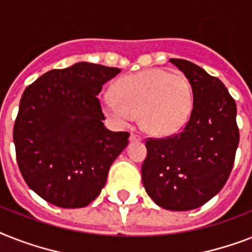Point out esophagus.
<instances>
[{
	"label": "esophagus",
	"instance_id": "esophagus-1",
	"mask_svg": "<svg viewBox=\"0 0 252 252\" xmlns=\"http://www.w3.org/2000/svg\"><path fill=\"white\" fill-rule=\"evenodd\" d=\"M129 140L132 141H142V137L138 136V134H136V133H130V136H129Z\"/></svg>",
	"mask_w": 252,
	"mask_h": 252
}]
</instances>
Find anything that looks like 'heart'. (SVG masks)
<instances>
[{
    "label": "heart",
    "mask_w": 252,
    "mask_h": 252,
    "mask_svg": "<svg viewBox=\"0 0 252 252\" xmlns=\"http://www.w3.org/2000/svg\"><path fill=\"white\" fill-rule=\"evenodd\" d=\"M99 102L102 111L116 126H128L140 114L146 132L165 137L185 126L193 111L194 95L184 73L151 68L119 79L114 93H105Z\"/></svg>",
    "instance_id": "1"
}]
</instances>
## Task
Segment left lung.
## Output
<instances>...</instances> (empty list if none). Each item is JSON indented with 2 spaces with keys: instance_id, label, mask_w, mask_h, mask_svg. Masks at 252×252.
<instances>
[{
  "instance_id": "8db88e82",
  "label": "left lung",
  "mask_w": 252,
  "mask_h": 252,
  "mask_svg": "<svg viewBox=\"0 0 252 252\" xmlns=\"http://www.w3.org/2000/svg\"><path fill=\"white\" fill-rule=\"evenodd\" d=\"M189 79L193 111L175 136L147 138V157L141 173L146 193L171 211L200 207L225 185L239 142L236 101L225 85L203 68L169 59Z\"/></svg>"
}]
</instances>
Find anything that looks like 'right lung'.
Listing matches in <instances>:
<instances>
[{
	"instance_id": "1",
	"label": "right lung",
	"mask_w": 252,
	"mask_h": 252,
	"mask_svg": "<svg viewBox=\"0 0 252 252\" xmlns=\"http://www.w3.org/2000/svg\"><path fill=\"white\" fill-rule=\"evenodd\" d=\"M119 72L79 62L26 88L14 124L16 160L27 185L49 203L80 208L93 202L128 145L129 133L105 126L97 98Z\"/></svg>"
}]
</instances>
